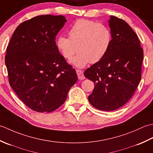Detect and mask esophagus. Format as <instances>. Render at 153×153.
Returning <instances> with one entry per match:
<instances>
[{
  "instance_id": "obj_1",
  "label": "esophagus",
  "mask_w": 153,
  "mask_h": 153,
  "mask_svg": "<svg viewBox=\"0 0 153 153\" xmlns=\"http://www.w3.org/2000/svg\"><path fill=\"white\" fill-rule=\"evenodd\" d=\"M76 74H77V76H78V78H79V79L82 80H84L85 79V76H84L83 74V71H81V70H79V69H76Z\"/></svg>"
}]
</instances>
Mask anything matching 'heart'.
<instances>
[{
	"mask_svg": "<svg viewBox=\"0 0 153 153\" xmlns=\"http://www.w3.org/2000/svg\"><path fill=\"white\" fill-rule=\"evenodd\" d=\"M68 37L59 36L56 46L62 55L68 59L79 51L70 61L79 68L102 60L108 51L112 38L108 26L86 19L77 20L68 31Z\"/></svg>",
	"mask_w": 153,
	"mask_h": 153,
	"instance_id": "obj_1",
	"label": "heart"
}]
</instances>
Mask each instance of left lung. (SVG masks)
Instances as JSON below:
<instances>
[{
    "mask_svg": "<svg viewBox=\"0 0 153 153\" xmlns=\"http://www.w3.org/2000/svg\"><path fill=\"white\" fill-rule=\"evenodd\" d=\"M111 43L106 55L84 73L94 82L88 101L94 108L113 111L132 97L141 79L143 50L138 36L124 20L111 16Z\"/></svg>",
    "mask_w": 153,
    "mask_h": 153,
    "instance_id": "obj_1",
    "label": "left lung"
}]
</instances>
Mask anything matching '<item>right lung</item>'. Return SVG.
<instances>
[{
	"instance_id": "right-lung-1",
	"label": "right lung",
	"mask_w": 153,
	"mask_h": 153,
	"mask_svg": "<svg viewBox=\"0 0 153 153\" xmlns=\"http://www.w3.org/2000/svg\"><path fill=\"white\" fill-rule=\"evenodd\" d=\"M67 19L41 15L18 26L7 49L9 83L22 101L37 112H51L63 104L77 81L55 39Z\"/></svg>"
}]
</instances>
